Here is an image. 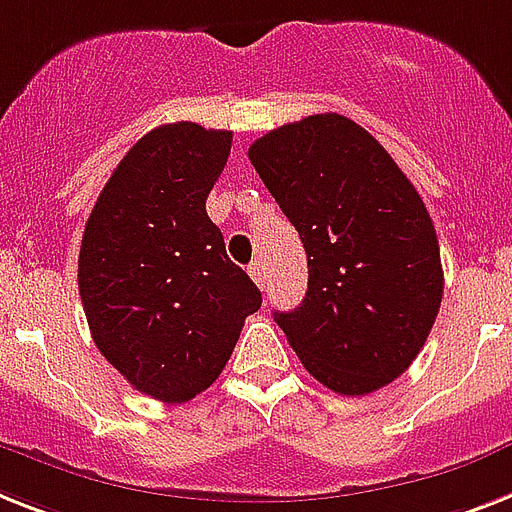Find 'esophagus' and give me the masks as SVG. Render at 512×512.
<instances>
[{
  "instance_id": "34e87169",
  "label": "esophagus",
  "mask_w": 512,
  "mask_h": 512,
  "mask_svg": "<svg viewBox=\"0 0 512 512\" xmlns=\"http://www.w3.org/2000/svg\"><path fill=\"white\" fill-rule=\"evenodd\" d=\"M249 276H252V281H255L257 286H260V289H265V281H268V278H265V265H263V260H255V263L249 265Z\"/></svg>"
}]
</instances>
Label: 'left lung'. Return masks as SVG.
Here are the masks:
<instances>
[{"instance_id":"8db88e82","label":"left lung","mask_w":512,"mask_h":512,"mask_svg":"<svg viewBox=\"0 0 512 512\" xmlns=\"http://www.w3.org/2000/svg\"><path fill=\"white\" fill-rule=\"evenodd\" d=\"M249 160L307 252V294L273 313L323 386L363 397L410 368L442 305L434 223L397 162L355 120L286 123Z\"/></svg>"}]
</instances>
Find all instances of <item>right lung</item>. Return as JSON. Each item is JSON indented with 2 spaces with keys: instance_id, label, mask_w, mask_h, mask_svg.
<instances>
[{
  "instance_id": "right-lung-1",
  "label": "right lung",
  "mask_w": 512,
  "mask_h": 512,
  "mask_svg": "<svg viewBox=\"0 0 512 512\" xmlns=\"http://www.w3.org/2000/svg\"><path fill=\"white\" fill-rule=\"evenodd\" d=\"M231 139L189 120L152 128L83 228L78 292L91 339L128 384L168 405L213 384L263 302L205 210Z\"/></svg>"
}]
</instances>
